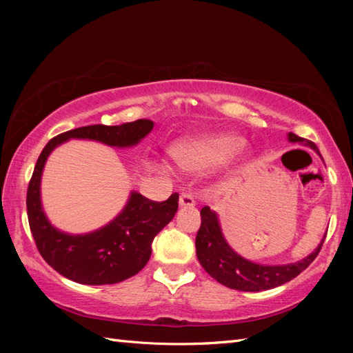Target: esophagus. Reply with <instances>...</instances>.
Listing matches in <instances>:
<instances>
[{"label":"esophagus","mask_w":353,"mask_h":353,"mask_svg":"<svg viewBox=\"0 0 353 353\" xmlns=\"http://www.w3.org/2000/svg\"><path fill=\"white\" fill-rule=\"evenodd\" d=\"M179 205L182 208H191L196 205V200H194L190 192H182L181 197H179Z\"/></svg>","instance_id":"esophagus-1"}]
</instances>
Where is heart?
Listing matches in <instances>:
<instances>
[{
    "instance_id": "obj_1",
    "label": "heart",
    "mask_w": 353,
    "mask_h": 353,
    "mask_svg": "<svg viewBox=\"0 0 353 353\" xmlns=\"http://www.w3.org/2000/svg\"><path fill=\"white\" fill-rule=\"evenodd\" d=\"M243 147L244 139L239 134L212 133L177 142L171 147V156L182 170L203 172L223 167Z\"/></svg>"
}]
</instances>
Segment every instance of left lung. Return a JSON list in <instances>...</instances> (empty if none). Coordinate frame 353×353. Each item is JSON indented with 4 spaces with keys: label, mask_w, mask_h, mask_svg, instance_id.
<instances>
[{
    "label": "left lung",
    "mask_w": 353,
    "mask_h": 353,
    "mask_svg": "<svg viewBox=\"0 0 353 353\" xmlns=\"http://www.w3.org/2000/svg\"><path fill=\"white\" fill-rule=\"evenodd\" d=\"M288 141L310 147L319 153V148L314 142L297 137L291 132L288 133ZM200 216L201 224L196 236L199 262L216 282L228 288L239 291L256 292L272 290L294 279L317 258L326 238L325 235L317 249L302 261L283 265H264L243 258L241 254L232 249L221 232L219 215L211 211V208L205 206L201 209Z\"/></svg>",
    "instance_id": "8db88e82"
}]
</instances>
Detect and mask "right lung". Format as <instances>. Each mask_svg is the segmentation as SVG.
Here are the masks:
<instances>
[{
	"instance_id": "obj_1",
	"label": "right lung",
	"mask_w": 353,
	"mask_h": 353,
	"mask_svg": "<svg viewBox=\"0 0 353 353\" xmlns=\"http://www.w3.org/2000/svg\"><path fill=\"white\" fill-rule=\"evenodd\" d=\"M153 121L137 119L121 125H85L52 138L36 162L27 191V214L37 250L48 265L68 279L85 285L123 282L145 267L154 236L177 212L179 194L153 201L130 192L123 211L106 226L89 234L71 235L48 221L41 201L42 171L52 150L70 139L99 141L110 147H133L153 130Z\"/></svg>"
}]
</instances>
